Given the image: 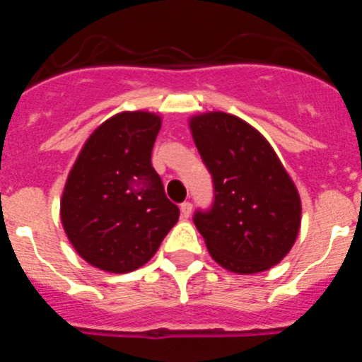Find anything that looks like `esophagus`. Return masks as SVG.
Segmentation results:
<instances>
[{
	"label": "esophagus",
	"instance_id": "1",
	"mask_svg": "<svg viewBox=\"0 0 362 362\" xmlns=\"http://www.w3.org/2000/svg\"><path fill=\"white\" fill-rule=\"evenodd\" d=\"M179 209H181V216H183L185 219H188V217H190V214H192V203H188V201H185V203H181V206H179Z\"/></svg>",
	"mask_w": 362,
	"mask_h": 362
}]
</instances>
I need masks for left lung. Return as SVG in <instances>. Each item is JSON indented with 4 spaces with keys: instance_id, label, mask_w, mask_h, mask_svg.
Masks as SVG:
<instances>
[{
    "instance_id": "obj_1",
    "label": "left lung",
    "mask_w": 362,
    "mask_h": 362,
    "mask_svg": "<svg viewBox=\"0 0 362 362\" xmlns=\"http://www.w3.org/2000/svg\"><path fill=\"white\" fill-rule=\"evenodd\" d=\"M214 179V204L194 223L217 264L259 274L281 263L300 228V197L276 150L259 130L226 112L188 121Z\"/></svg>"
}]
</instances>
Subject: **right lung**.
Listing matches in <instances>:
<instances>
[{
  "label": "right lung",
  "instance_id": "1",
  "mask_svg": "<svg viewBox=\"0 0 362 362\" xmlns=\"http://www.w3.org/2000/svg\"><path fill=\"white\" fill-rule=\"evenodd\" d=\"M153 112H119L86 139L62 196V225L86 263L127 274L148 263L179 219L152 166Z\"/></svg>",
  "mask_w": 362,
  "mask_h": 362
}]
</instances>
